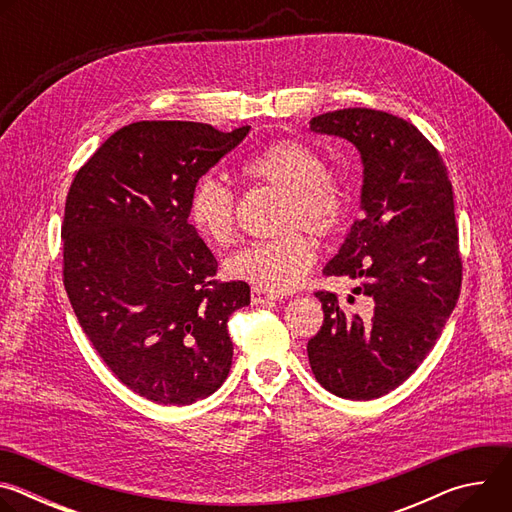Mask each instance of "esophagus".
<instances>
[{
	"label": "esophagus",
	"mask_w": 512,
	"mask_h": 512,
	"mask_svg": "<svg viewBox=\"0 0 512 512\" xmlns=\"http://www.w3.org/2000/svg\"><path fill=\"white\" fill-rule=\"evenodd\" d=\"M275 300H279V296L267 294V291H263V289H259V287H253V289H251V304H253V306L269 304V302H275Z\"/></svg>",
	"instance_id": "34e87169"
}]
</instances>
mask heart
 Here are the masks:
<instances>
[{
  "label": "heart",
  "mask_w": 512,
  "mask_h": 512,
  "mask_svg": "<svg viewBox=\"0 0 512 512\" xmlns=\"http://www.w3.org/2000/svg\"><path fill=\"white\" fill-rule=\"evenodd\" d=\"M243 174L285 196L279 231L304 229L316 237H332L344 221L346 198L340 184L326 174L324 160L306 143L283 139L271 143L243 166ZM188 218L210 245H227L235 233V196L212 174L202 176L188 200ZM316 249L300 233L243 247L225 259L231 279L247 281L267 294L296 289L314 265Z\"/></svg>",
  "instance_id": "1"
}]
</instances>
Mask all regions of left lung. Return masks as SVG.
I'll return each mask as SVG.
<instances>
[{"mask_svg":"<svg viewBox=\"0 0 512 512\" xmlns=\"http://www.w3.org/2000/svg\"><path fill=\"white\" fill-rule=\"evenodd\" d=\"M310 131L350 141L362 164L360 210L324 275L356 279L352 310L318 291L324 324L308 342L318 383L352 401L399 387L429 354L460 296L454 192L433 145L409 121L375 109L318 115Z\"/></svg>","mask_w":512,"mask_h":512,"instance_id":"8db88e82","label":"left lung"}]
</instances>
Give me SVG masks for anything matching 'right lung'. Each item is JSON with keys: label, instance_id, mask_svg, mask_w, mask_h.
<instances>
[{"label": "right lung", "instance_id": "obj_1", "mask_svg": "<svg viewBox=\"0 0 512 512\" xmlns=\"http://www.w3.org/2000/svg\"><path fill=\"white\" fill-rule=\"evenodd\" d=\"M192 121H137L77 172L64 208V287L113 375L160 405L212 395L231 371L229 316L245 281L216 283L188 221L194 184L249 135Z\"/></svg>", "mask_w": 512, "mask_h": 512}]
</instances>
